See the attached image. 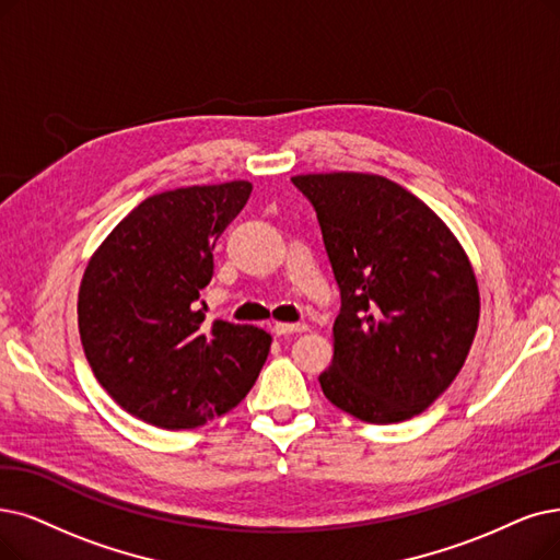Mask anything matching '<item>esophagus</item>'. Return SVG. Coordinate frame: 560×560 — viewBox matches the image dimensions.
Returning <instances> with one entry per match:
<instances>
[{
    "mask_svg": "<svg viewBox=\"0 0 560 560\" xmlns=\"http://www.w3.org/2000/svg\"><path fill=\"white\" fill-rule=\"evenodd\" d=\"M305 330H307L305 324H289V322H276L273 324L276 335H292V332H305Z\"/></svg>",
    "mask_w": 560,
    "mask_h": 560,
    "instance_id": "obj_1",
    "label": "esophagus"
}]
</instances>
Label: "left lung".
I'll use <instances>...</instances> for the list:
<instances>
[{
    "label": "left lung",
    "instance_id": "obj_1",
    "mask_svg": "<svg viewBox=\"0 0 560 560\" xmlns=\"http://www.w3.org/2000/svg\"><path fill=\"white\" fill-rule=\"evenodd\" d=\"M317 211L342 307L328 401L372 424L409 420L443 395L471 351L480 292L451 228L378 174L292 176Z\"/></svg>",
    "mask_w": 560,
    "mask_h": 560
}]
</instances>
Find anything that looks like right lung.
<instances>
[{
    "instance_id": "add662e5",
    "label": "right lung",
    "mask_w": 560,
    "mask_h": 560,
    "mask_svg": "<svg viewBox=\"0 0 560 560\" xmlns=\"http://www.w3.org/2000/svg\"><path fill=\"white\" fill-rule=\"evenodd\" d=\"M250 182L147 197L89 259L78 292L84 355L117 405L153 428L192 430L248 395L271 349L250 324L197 307L213 245L241 213Z\"/></svg>"
}]
</instances>
